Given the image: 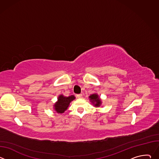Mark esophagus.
Returning <instances> with one entry per match:
<instances>
[{"label": "esophagus", "mask_w": 159, "mask_h": 159, "mask_svg": "<svg viewBox=\"0 0 159 159\" xmlns=\"http://www.w3.org/2000/svg\"><path fill=\"white\" fill-rule=\"evenodd\" d=\"M82 94H77V98H82Z\"/></svg>", "instance_id": "34e87169"}]
</instances>
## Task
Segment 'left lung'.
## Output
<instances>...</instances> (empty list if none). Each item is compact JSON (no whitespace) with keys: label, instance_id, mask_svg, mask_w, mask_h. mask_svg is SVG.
Here are the masks:
<instances>
[{"label":"left lung","instance_id":"left-lung-1","mask_svg":"<svg viewBox=\"0 0 159 159\" xmlns=\"http://www.w3.org/2000/svg\"><path fill=\"white\" fill-rule=\"evenodd\" d=\"M89 98L90 99V100L91 101V102H92L93 104H94V106H95L98 107V106H99L101 105V101L100 99L99 98V97H98V96L97 94H93V95H91V96H89Z\"/></svg>","mask_w":159,"mask_h":159}]
</instances>
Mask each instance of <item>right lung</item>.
<instances>
[{"mask_svg": "<svg viewBox=\"0 0 159 159\" xmlns=\"http://www.w3.org/2000/svg\"><path fill=\"white\" fill-rule=\"evenodd\" d=\"M75 98L74 96L69 97H64L60 95L58 97V102L55 104V109L58 113H63L69 107L70 102L73 101Z\"/></svg>", "mask_w": 159, "mask_h": 159, "instance_id": "1", "label": "right lung"}]
</instances>
